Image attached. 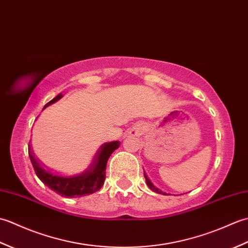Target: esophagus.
Masks as SVG:
<instances>
[{
    "label": "esophagus",
    "mask_w": 248,
    "mask_h": 248,
    "mask_svg": "<svg viewBox=\"0 0 248 248\" xmlns=\"http://www.w3.org/2000/svg\"><path fill=\"white\" fill-rule=\"evenodd\" d=\"M140 128L139 127V125H136V127H134L132 130H131L130 131V134L131 135H136V136H138V135H140Z\"/></svg>",
    "instance_id": "obj_1"
}]
</instances>
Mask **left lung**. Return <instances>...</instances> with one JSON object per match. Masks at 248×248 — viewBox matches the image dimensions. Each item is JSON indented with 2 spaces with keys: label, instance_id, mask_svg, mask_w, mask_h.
Instances as JSON below:
<instances>
[{
  "label": "left lung",
  "instance_id": "obj_1",
  "mask_svg": "<svg viewBox=\"0 0 248 248\" xmlns=\"http://www.w3.org/2000/svg\"><path fill=\"white\" fill-rule=\"evenodd\" d=\"M144 176H145V179H146V183H147V186H149V188L151 189V191H154V192H155V193H157V194H163V195H166V193H163L162 191H160L159 188L157 187H155L154 184L151 183V181L149 180V178L146 176V173H145V171H144Z\"/></svg>",
  "mask_w": 248,
  "mask_h": 248
}]
</instances>
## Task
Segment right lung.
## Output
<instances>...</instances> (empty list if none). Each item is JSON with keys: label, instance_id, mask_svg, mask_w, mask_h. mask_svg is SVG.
Here are the masks:
<instances>
[{"label": "right lung", "instance_id": "obj_1", "mask_svg": "<svg viewBox=\"0 0 248 248\" xmlns=\"http://www.w3.org/2000/svg\"><path fill=\"white\" fill-rule=\"evenodd\" d=\"M62 97V93L57 94L54 99L46 104L45 108L59 101ZM119 146L120 143L118 140L102 144L94 155L91 165L81 173L72 176L59 175L51 171L49 168H46L34 156L31 148L29 149V155L36 175L41 182L61 196L73 198L91 195L102 187L105 180V168H107L108 157Z\"/></svg>", "mask_w": 248, "mask_h": 248}]
</instances>
